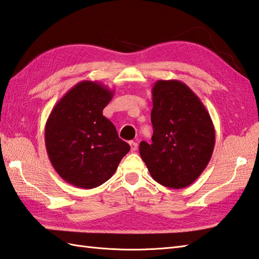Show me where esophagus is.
I'll use <instances>...</instances> for the list:
<instances>
[{"mask_svg":"<svg viewBox=\"0 0 259 259\" xmlns=\"http://www.w3.org/2000/svg\"><path fill=\"white\" fill-rule=\"evenodd\" d=\"M129 144H130V148H131V151L135 152L136 150L138 149V143L136 141H129Z\"/></svg>","mask_w":259,"mask_h":259,"instance_id":"34e87169","label":"esophagus"}]
</instances>
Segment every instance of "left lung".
<instances>
[{
    "instance_id": "left-lung-1",
    "label": "left lung",
    "mask_w": 259,
    "mask_h": 259,
    "mask_svg": "<svg viewBox=\"0 0 259 259\" xmlns=\"http://www.w3.org/2000/svg\"><path fill=\"white\" fill-rule=\"evenodd\" d=\"M152 143L140 142V155L152 179L183 189L211 160L215 130L200 98L180 80H158L152 88Z\"/></svg>"
}]
</instances>
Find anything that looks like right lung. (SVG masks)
I'll use <instances>...</instances> for the list:
<instances>
[{
    "instance_id": "obj_1",
    "label": "right lung",
    "mask_w": 259,
    "mask_h": 259,
    "mask_svg": "<svg viewBox=\"0 0 259 259\" xmlns=\"http://www.w3.org/2000/svg\"><path fill=\"white\" fill-rule=\"evenodd\" d=\"M113 92L97 81L82 80L53 108L45 125V146L54 169L66 182L95 189L116 172L130 146L102 115Z\"/></svg>"
}]
</instances>
